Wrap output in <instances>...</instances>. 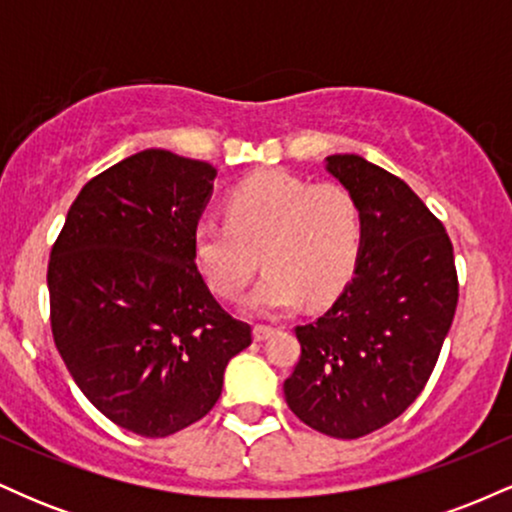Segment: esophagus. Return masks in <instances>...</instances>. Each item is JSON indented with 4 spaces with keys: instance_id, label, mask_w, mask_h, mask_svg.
Segmentation results:
<instances>
[{
    "instance_id": "obj_1",
    "label": "esophagus",
    "mask_w": 512,
    "mask_h": 512,
    "mask_svg": "<svg viewBox=\"0 0 512 512\" xmlns=\"http://www.w3.org/2000/svg\"><path fill=\"white\" fill-rule=\"evenodd\" d=\"M272 334H274V327H269V325H255V330H252L255 342H264V339H269Z\"/></svg>"
}]
</instances>
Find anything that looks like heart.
Instances as JSON below:
<instances>
[{
  "mask_svg": "<svg viewBox=\"0 0 512 512\" xmlns=\"http://www.w3.org/2000/svg\"><path fill=\"white\" fill-rule=\"evenodd\" d=\"M363 221L342 185H313L284 170L250 175L226 199V221L202 219L192 231V255L207 284L223 298L248 286L257 264L267 267L245 308L274 317L303 298L332 301L354 274Z\"/></svg>",
  "mask_w": 512,
  "mask_h": 512,
  "instance_id": "heart-1",
  "label": "heart"
}]
</instances>
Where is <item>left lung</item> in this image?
Wrapping results in <instances>:
<instances>
[{"mask_svg": "<svg viewBox=\"0 0 512 512\" xmlns=\"http://www.w3.org/2000/svg\"><path fill=\"white\" fill-rule=\"evenodd\" d=\"M325 168L361 209V255L332 308L296 327L301 358L284 395L303 424L351 440L421 395L455 317L457 272L443 223L407 182L356 154Z\"/></svg>", "mask_w": 512, "mask_h": 512, "instance_id": "8db88e82", "label": "left lung"}]
</instances>
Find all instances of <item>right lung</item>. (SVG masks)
<instances>
[{"instance_id":"obj_1","label":"right lung","mask_w":512,"mask_h":512,"mask_svg":"<svg viewBox=\"0 0 512 512\" xmlns=\"http://www.w3.org/2000/svg\"><path fill=\"white\" fill-rule=\"evenodd\" d=\"M216 168L144 149L81 187L50 252L57 351L113 424L166 438L207 416L252 332L211 296L192 231Z\"/></svg>"}]
</instances>
